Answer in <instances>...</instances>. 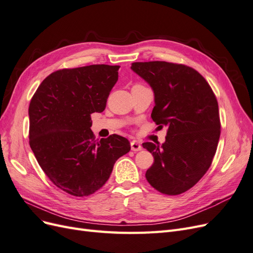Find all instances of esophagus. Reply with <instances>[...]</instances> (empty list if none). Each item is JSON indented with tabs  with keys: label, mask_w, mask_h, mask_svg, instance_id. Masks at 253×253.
<instances>
[{
	"label": "esophagus",
	"mask_w": 253,
	"mask_h": 253,
	"mask_svg": "<svg viewBox=\"0 0 253 253\" xmlns=\"http://www.w3.org/2000/svg\"><path fill=\"white\" fill-rule=\"evenodd\" d=\"M131 149H132V151H134V152L140 151V150L142 149V145H141L140 142L136 141V140H133V141L131 142Z\"/></svg>",
	"instance_id": "esophagus-1"
}]
</instances>
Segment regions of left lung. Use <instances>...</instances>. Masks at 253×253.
Instances as JSON below:
<instances>
[{
    "label": "left lung",
    "instance_id": "1",
    "mask_svg": "<svg viewBox=\"0 0 253 253\" xmlns=\"http://www.w3.org/2000/svg\"><path fill=\"white\" fill-rule=\"evenodd\" d=\"M131 70L154 93L151 117L168 127L166 141L142 147L154 157L145 173L159 192L177 195L200 180L211 166L220 135L218 104L208 82L193 68L151 61L132 63Z\"/></svg>",
    "mask_w": 253,
    "mask_h": 253
}]
</instances>
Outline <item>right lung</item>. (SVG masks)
Returning a JSON list of instances; mask_svg holds the SVG:
<instances>
[{"instance_id": "right-lung-1", "label": "right lung", "mask_w": 253, "mask_h": 253, "mask_svg": "<svg viewBox=\"0 0 253 253\" xmlns=\"http://www.w3.org/2000/svg\"><path fill=\"white\" fill-rule=\"evenodd\" d=\"M119 67L97 64L57 71L30 100V148L47 177L71 195L96 192L116 160L131 150L125 137L114 134L96 141L90 129V114L104 111Z\"/></svg>"}]
</instances>
